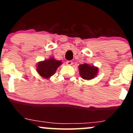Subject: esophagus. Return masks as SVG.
Masks as SVG:
<instances>
[{
  "instance_id": "obj_1",
  "label": "esophagus",
  "mask_w": 133,
  "mask_h": 133,
  "mask_svg": "<svg viewBox=\"0 0 133 133\" xmlns=\"http://www.w3.org/2000/svg\"><path fill=\"white\" fill-rule=\"evenodd\" d=\"M66 64H67V65H72V62L71 61H68L66 62Z\"/></svg>"
}]
</instances>
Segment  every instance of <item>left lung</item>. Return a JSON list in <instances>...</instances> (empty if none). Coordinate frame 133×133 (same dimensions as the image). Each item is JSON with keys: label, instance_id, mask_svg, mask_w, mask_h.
I'll return each instance as SVG.
<instances>
[{"label": "left lung", "instance_id": "obj_1", "mask_svg": "<svg viewBox=\"0 0 133 133\" xmlns=\"http://www.w3.org/2000/svg\"><path fill=\"white\" fill-rule=\"evenodd\" d=\"M79 75L84 79H91L97 75L98 68L90 65L87 64H81L79 65Z\"/></svg>", "mask_w": 133, "mask_h": 133}]
</instances>
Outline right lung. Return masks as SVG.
<instances>
[{
	"mask_svg": "<svg viewBox=\"0 0 133 133\" xmlns=\"http://www.w3.org/2000/svg\"><path fill=\"white\" fill-rule=\"evenodd\" d=\"M61 64V61H57L54 58L39 62L37 66V72L42 77L48 78L55 74L57 69Z\"/></svg>",
	"mask_w": 133,
	"mask_h": 133,
	"instance_id": "1",
	"label": "right lung"
}]
</instances>
